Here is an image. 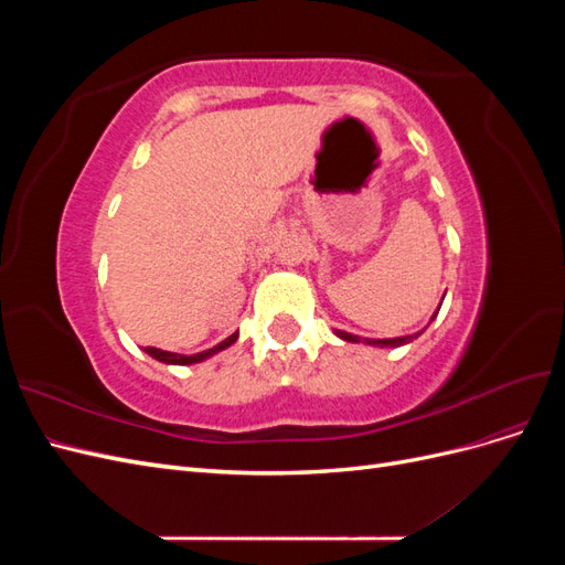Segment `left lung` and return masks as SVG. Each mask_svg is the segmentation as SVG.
<instances>
[{
	"mask_svg": "<svg viewBox=\"0 0 565 565\" xmlns=\"http://www.w3.org/2000/svg\"><path fill=\"white\" fill-rule=\"evenodd\" d=\"M443 299H446V295H443ZM443 299H440V303H443ZM440 303H438V309H436V313L431 316V320L438 316V311H440ZM426 330V328H424ZM422 330V332H424ZM422 332H415V334H405V337H391V339H363V337H358V334H351V332H344V330H334V334L339 337V339H344V341H351V344H367V347H380V349H384V347H388V349H398V347H405V344H409V341L413 339H417Z\"/></svg>",
	"mask_w": 565,
	"mask_h": 565,
	"instance_id": "obj_1",
	"label": "left lung"
}]
</instances>
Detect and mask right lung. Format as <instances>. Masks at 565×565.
Listing matches in <instances>:
<instances>
[{"label":"right lung","mask_w":565,"mask_h":565,"mask_svg":"<svg viewBox=\"0 0 565 565\" xmlns=\"http://www.w3.org/2000/svg\"><path fill=\"white\" fill-rule=\"evenodd\" d=\"M235 341H237V332L231 334V337H226L224 341H218L216 347L204 349V351H200V353H191V355L174 353V351H162V349H156V347H146L143 351H146L150 358H156V361L164 363V365H195V363L207 361V358H212V355H216V353H221V351H226L228 347L235 344Z\"/></svg>","instance_id":"obj_1"}]
</instances>
